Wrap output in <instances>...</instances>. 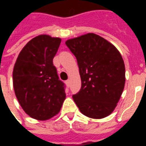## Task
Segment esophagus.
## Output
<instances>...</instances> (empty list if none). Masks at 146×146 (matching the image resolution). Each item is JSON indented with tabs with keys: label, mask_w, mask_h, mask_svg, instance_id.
I'll return each mask as SVG.
<instances>
[{
	"label": "esophagus",
	"mask_w": 146,
	"mask_h": 146,
	"mask_svg": "<svg viewBox=\"0 0 146 146\" xmlns=\"http://www.w3.org/2000/svg\"><path fill=\"white\" fill-rule=\"evenodd\" d=\"M66 85L69 87V86H70V80H66Z\"/></svg>",
	"instance_id": "34e87169"
}]
</instances>
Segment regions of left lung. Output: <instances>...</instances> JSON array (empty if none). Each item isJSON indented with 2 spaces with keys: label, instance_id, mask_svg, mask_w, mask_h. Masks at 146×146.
<instances>
[{
  "label": "left lung",
  "instance_id": "left-lung-1",
  "mask_svg": "<svg viewBox=\"0 0 146 146\" xmlns=\"http://www.w3.org/2000/svg\"><path fill=\"white\" fill-rule=\"evenodd\" d=\"M66 44L78 63L81 88L73 95L80 111L102 119L113 113L125 84V66L116 47L95 33L70 39Z\"/></svg>",
  "mask_w": 146,
  "mask_h": 146
}]
</instances>
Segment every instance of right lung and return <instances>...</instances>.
Masks as SVG:
<instances>
[{
    "mask_svg": "<svg viewBox=\"0 0 146 146\" xmlns=\"http://www.w3.org/2000/svg\"><path fill=\"white\" fill-rule=\"evenodd\" d=\"M60 43L58 37L36 36L22 49L15 64V94L25 113L33 119L46 120L55 116L66 98V86L53 65Z\"/></svg>",
    "mask_w": 146,
    "mask_h": 146,
    "instance_id": "right-lung-1",
    "label": "right lung"
}]
</instances>
